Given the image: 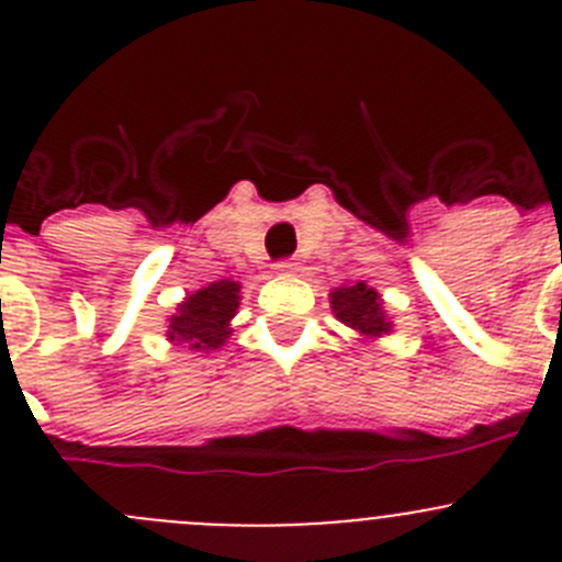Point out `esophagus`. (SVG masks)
<instances>
[{"label": "esophagus", "mask_w": 562, "mask_h": 562, "mask_svg": "<svg viewBox=\"0 0 562 562\" xmlns=\"http://www.w3.org/2000/svg\"><path fill=\"white\" fill-rule=\"evenodd\" d=\"M272 270H276L278 276H292V272L297 270V265L292 259H286V261H278V265L272 267Z\"/></svg>", "instance_id": "1"}]
</instances>
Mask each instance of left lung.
<instances>
[{
    "mask_svg": "<svg viewBox=\"0 0 562 562\" xmlns=\"http://www.w3.org/2000/svg\"><path fill=\"white\" fill-rule=\"evenodd\" d=\"M328 303L331 312L342 326L357 331L364 342H375L379 337L393 331V321H390L387 308H384V297L379 290L362 284H342L337 290L328 292Z\"/></svg>",
    "mask_w": 562,
    "mask_h": 562,
    "instance_id": "obj_1",
    "label": "left lung"
}]
</instances>
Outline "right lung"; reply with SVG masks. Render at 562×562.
Listing matches in <instances>:
<instances>
[{"mask_svg":"<svg viewBox=\"0 0 562 562\" xmlns=\"http://www.w3.org/2000/svg\"><path fill=\"white\" fill-rule=\"evenodd\" d=\"M239 301L241 284L231 278L200 286L198 292L178 303L175 315H169L167 339L198 353L220 351L234 331Z\"/></svg>","mask_w":562,"mask_h":562,"instance_id":"add662e5","label":"right lung"}]
</instances>
